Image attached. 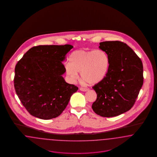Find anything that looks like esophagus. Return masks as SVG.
Segmentation results:
<instances>
[{
  "label": "esophagus",
  "mask_w": 157,
  "mask_h": 157,
  "mask_svg": "<svg viewBox=\"0 0 157 157\" xmlns=\"http://www.w3.org/2000/svg\"><path fill=\"white\" fill-rule=\"evenodd\" d=\"M80 90H81V91H83V92H86V91H88V90H89V89H87V88H81L80 89H79Z\"/></svg>",
  "instance_id": "1"
}]
</instances>
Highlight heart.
I'll use <instances>...</instances> for the list:
<instances>
[{"label": "heart", "instance_id": "1", "mask_svg": "<svg viewBox=\"0 0 157 157\" xmlns=\"http://www.w3.org/2000/svg\"><path fill=\"white\" fill-rule=\"evenodd\" d=\"M69 62L65 64V72L72 81H75L81 73L84 82L95 85L102 82L109 71V59L102 50L78 49L71 53Z\"/></svg>", "mask_w": 157, "mask_h": 157}]
</instances>
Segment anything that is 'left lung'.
<instances>
[{"label": "left lung", "mask_w": 157, "mask_h": 157, "mask_svg": "<svg viewBox=\"0 0 157 157\" xmlns=\"http://www.w3.org/2000/svg\"><path fill=\"white\" fill-rule=\"evenodd\" d=\"M109 59V71L102 82L92 88L97 94L92 108L104 117H113L129 111L143 85L142 61L126 44L120 41L99 43Z\"/></svg>", "instance_id": "obj_1"}]
</instances>
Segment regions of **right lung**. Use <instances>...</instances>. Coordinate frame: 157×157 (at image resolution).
<instances>
[{
    "instance_id": "add662e5",
    "label": "right lung",
    "mask_w": 157,
    "mask_h": 157,
    "mask_svg": "<svg viewBox=\"0 0 157 157\" xmlns=\"http://www.w3.org/2000/svg\"><path fill=\"white\" fill-rule=\"evenodd\" d=\"M73 48L71 45L34 46L17 63L15 91L32 116L46 120L59 116L78 90L62 76L65 72L62 62Z\"/></svg>"
}]
</instances>
